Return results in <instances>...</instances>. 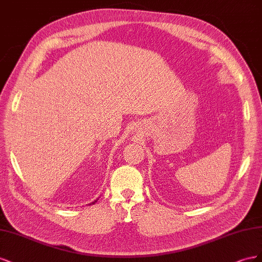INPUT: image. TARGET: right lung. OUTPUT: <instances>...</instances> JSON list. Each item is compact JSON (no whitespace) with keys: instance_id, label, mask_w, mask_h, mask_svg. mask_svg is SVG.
<instances>
[{"instance_id":"obj_1","label":"right lung","mask_w":262,"mask_h":262,"mask_svg":"<svg viewBox=\"0 0 262 262\" xmlns=\"http://www.w3.org/2000/svg\"><path fill=\"white\" fill-rule=\"evenodd\" d=\"M94 203H95V202H93V204H94Z\"/></svg>"}]
</instances>
